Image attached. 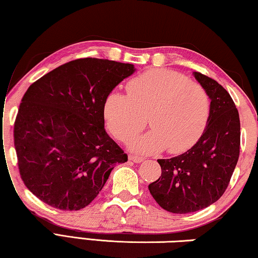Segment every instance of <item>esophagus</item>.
<instances>
[{"instance_id": "obj_1", "label": "esophagus", "mask_w": 258, "mask_h": 258, "mask_svg": "<svg viewBox=\"0 0 258 258\" xmlns=\"http://www.w3.org/2000/svg\"><path fill=\"white\" fill-rule=\"evenodd\" d=\"M128 160L133 161V163H135V164H140V163H142L143 160H145V158H143V157H140V156L130 155V156H128Z\"/></svg>"}]
</instances>
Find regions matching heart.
Returning a JSON list of instances; mask_svg holds the SVG:
<instances>
[{
    "instance_id": "obj_1",
    "label": "heart",
    "mask_w": 258,
    "mask_h": 258,
    "mask_svg": "<svg viewBox=\"0 0 258 258\" xmlns=\"http://www.w3.org/2000/svg\"><path fill=\"white\" fill-rule=\"evenodd\" d=\"M127 94L112 91L103 103V116L113 137L128 142L145 127L150 131L131 143L134 151L152 154L167 148L184 152L206 128L211 99L204 87L183 74L166 68L149 69L126 85Z\"/></svg>"
}]
</instances>
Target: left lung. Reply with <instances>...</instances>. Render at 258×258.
Instances as JSON below:
<instances>
[{"instance_id": "1", "label": "left lung", "mask_w": 258, "mask_h": 258, "mask_svg": "<svg viewBox=\"0 0 258 258\" xmlns=\"http://www.w3.org/2000/svg\"><path fill=\"white\" fill-rule=\"evenodd\" d=\"M211 99L206 128L184 154L158 159L161 175L149 184L152 197L165 211L186 214L217 202L228 187L240 152V119L231 95L223 86L194 73Z\"/></svg>"}]
</instances>
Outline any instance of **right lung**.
Segmentation results:
<instances>
[{"label": "right lung", "instance_id": "right-lung-1", "mask_svg": "<svg viewBox=\"0 0 258 258\" xmlns=\"http://www.w3.org/2000/svg\"><path fill=\"white\" fill-rule=\"evenodd\" d=\"M134 72L131 63L77 59L26 91L15 121V148L21 180L43 203L80 211L102 190L115 165L127 161L104 130L103 103Z\"/></svg>", "mask_w": 258, "mask_h": 258}]
</instances>
